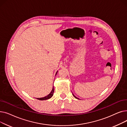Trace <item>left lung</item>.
I'll use <instances>...</instances> for the list:
<instances>
[{
  "instance_id": "obj_1",
  "label": "left lung",
  "mask_w": 127,
  "mask_h": 127,
  "mask_svg": "<svg viewBox=\"0 0 127 127\" xmlns=\"http://www.w3.org/2000/svg\"><path fill=\"white\" fill-rule=\"evenodd\" d=\"M72 95H73V96H74V97H75L76 98H77V99H78V98H77V97H76V96H75V95H74V94H72Z\"/></svg>"
}]
</instances>
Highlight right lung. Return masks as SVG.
Returning <instances> with one entry per match:
<instances>
[{
  "mask_svg": "<svg viewBox=\"0 0 127 127\" xmlns=\"http://www.w3.org/2000/svg\"><path fill=\"white\" fill-rule=\"evenodd\" d=\"M58 72V71H57L56 72V75H57ZM53 93H54V88H53V86L52 88V91H51V92L50 93V94H48L47 96H46L45 97H42V98H37V99L39 100H47V99H50V98L52 97V96H53Z\"/></svg>",
  "mask_w": 127,
  "mask_h": 127,
  "instance_id": "obj_1",
  "label": "right lung"
}]
</instances>
